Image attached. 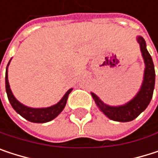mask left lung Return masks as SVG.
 <instances>
[{
	"label": "left lung",
	"mask_w": 158,
	"mask_h": 158,
	"mask_svg": "<svg viewBox=\"0 0 158 158\" xmlns=\"http://www.w3.org/2000/svg\"><path fill=\"white\" fill-rule=\"evenodd\" d=\"M137 41L140 44L142 56L143 58L144 64H145L143 81L137 95L125 105L118 106V107H111V106L104 104L97 95H95L94 93H91L99 110L108 118L115 121L127 122V121H131L136 118L147 108L153 97V92L155 88V81H156L154 62H153L151 55L146 49V44H145L144 40L142 37H137Z\"/></svg>",
	"instance_id": "8db88e82"
}]
</instances>
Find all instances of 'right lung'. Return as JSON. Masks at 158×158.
Returning a JSON list of instances; mask_svg holds the SVG:
<instances>
[{
	"label": "right lung",
	"mask_w": 158,
	"mask_h": 158,
	"mask_svg": "<svg viewBox=\"0 0 158 158\" xmlns=\"http://www.w3.org/2000/svg\"><path fill=\"white\" fill-rule=\"evenodd\" d=\"M11 61V60H10ZM10 61L8 62V65L10 63ZM8 65L6 68V73H5V88H6V93H7V97L8 99L12 105V107L14 108V110L20 114L23 118L26 119L31 121V122H36V123H44V122H48L50 121L51 119L55 118L64 109L67 99H68V96L69 94L72 92L73 88L69 89L66 94L63 96V98L55 105L48 107V108H42V109H33V108H29L27 107L23 104H21L13 95L11 88H10V85L8 82Z\"/></svg>",
	"instance_id": "obj_1"
}]
</instances>
